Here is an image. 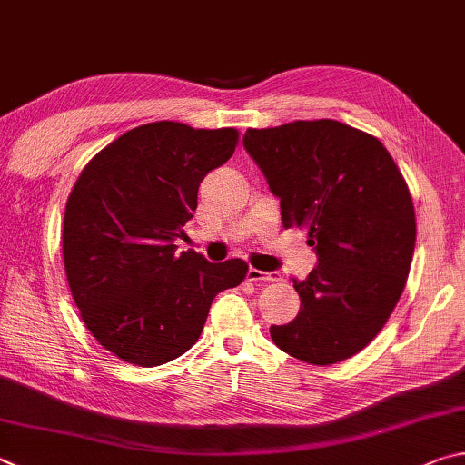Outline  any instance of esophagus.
<instances>
[{
	"label": "esophagus",
	"mask_w": 465,
	"mask_h": 465,
	"mask_svg": "<svg viewBox=\"0 0 465 465\" xmlns=\"http://www.w3.org/2000/svg\"><path fill=\"white\" fill-rule=\"evenodd\" d=\"M246 276H248V281H254V282H278V281H282L281 272H264V270H258V268H250Z\"/></svg>",
	"instance_id": "1"
}]
</instances>
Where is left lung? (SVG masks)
<instances>
[{
  "mask_svg": "<svg viewBox=\"0 0 465 465\" xmlns=\"http://www.w3.org/2000/svg\"><path fill=\"white\" fill-rule=\"evenodd\" d=\"M243 148L281 199L282 225L305 227L317 254L305 281L292 278L299 315L270 337L315 366L356 356L394 311L415 252L399 166L378 138L335 120L248 130Z\"/></svg>",
  "mask_w": 465,
  "mask_h": 465,
  "instance_id": "obj_1",
  "label": "left lung"
}]
</instances>
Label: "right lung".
Masks as SVG:
<instances>
[{"instance_id":"right-lung-1","label":"right lung","mask_w":465,"mask_h":465,"mask_svg":"<svg viewBox=\"0 0 465 465\" xmlns=\"http://www.w3.org/2000/svg\"><path fill=\"white\" fill-rule=\"evenodd\" d=\"M233 128L179 122L138 125L91 158L66 201L63 260L93 337L136 366H163L199 340L217 292L248 272L240 258L213 264L176 254L205 174L232 158Z\"/></svg>"}]
</instances>
